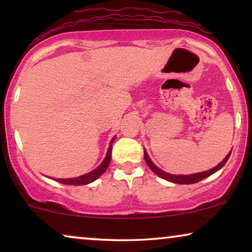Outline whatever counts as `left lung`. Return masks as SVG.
I'll return each mask as SVG.
<instances>
[{
	"mask_svg": "<svg viewBox=\"0 0 252 252\" xmlns=\"http://www.w3.org/2000/svg\"><path fill=\"white\" fill-rule=\"evenodd\" d=\"M230 153H232V151H230ZM230 153L227 155V156L225 157V159H223L220 164L217 165L216 167H213L209 171L201 172V173L190 174V175H173V174H168V173H166V172L161 171L160 168H158L156 165H155L153 161L150 160V158H149V156H148V154L146 153V150H144V159H146V163L148 166H149L150 170L153 171L154 173H156L158 177H160L161 179H165V180L174 182V184H179V185H190V184H196V182L202 181L203 179L208 178L211 174L215 173V172L219 171L220 168H221L223 165L227 163V160H228V158L230 156Z\"/></svg>",
	"mask_w": 252,
	"mask_h": 252,
	"instance_id": "obj_1",
	"label": "left lung"
}]
</instances>
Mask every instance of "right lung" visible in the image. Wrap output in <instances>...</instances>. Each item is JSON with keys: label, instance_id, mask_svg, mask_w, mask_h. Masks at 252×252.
Wrapping results in <instances>:
<instances>
[{"label": "right lung", "instance_id": "right-lung-1", "mask_svg": "<svg viewBox=\"0 0 252 252\" xmlns=\"http://www.w3.org/2000/svg\"><path fill=\"white\" fill-rule=\"evenodd\" d=\"M113 141H115V137L111 140V142H110V147L108 149V154H106V156L104 158V160L102 161V164L99 165V166L96 168V170L89 172V173L85 174V175H81V177H78V178H72V179H56L57 182H61V184L63 185H71V186H81V185H87V184H91L96 179L101 177V175L104 173L106 171V168H108L109 164H110V160H111V150H112V143Z\"/></svg>", "mask_w": 252, "mask_h": 252}]
</instances>
